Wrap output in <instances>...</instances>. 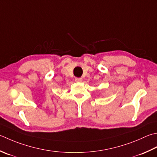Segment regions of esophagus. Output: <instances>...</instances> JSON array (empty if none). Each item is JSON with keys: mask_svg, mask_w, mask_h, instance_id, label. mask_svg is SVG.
<instances>
[{"mask_svg": "<svg viewBox=\"0 0 157 157\" xmlns=\"http://www.w3.org/2000/svg\"><path fill=\"white\" fill-rule=\"evenodd\" d=\"M75 81L76 82H81L82 81V78H75Z\"/></svg>", "mask_w": 157, "mask_h": 157, "instance_id": "obj_1", "label": "esophagus"}]
</instances>
